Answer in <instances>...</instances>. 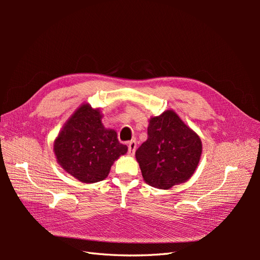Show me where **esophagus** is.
Returning <instances> with one entry per match:
<instances>
[{"mask_svg": "<svg viewBox=\"0 0 260 260\" xmlns=\"http://www.w3.org/2000/svg\"><path fill=\"white\" fill-rule=\"evenodd\" d=\"M136 149H137V142L135 140H132L128 143V154L130 156H133L136 153Z\"/></svg>", "mask_w": 260, "mask_h": 260, "instance_id": "1", "label": "esophagus"}]
</instances>
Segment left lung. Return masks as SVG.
Instances as JSON below:
<instances>
[{"label":"left lung","mask_w":260,"mask_h":260,"mask_svg":"<svg viewBox=\"0 0 260 260\" xmlns=\"http://www.w3.org/2000/svg\"><path fill=\"white\" fill-rule=\"evenodd\" d=\"M202 141L179 115L167 109L149 118L147 140L136 152L145 182L160 190L184 183L199 166Z\"/></svg>","instance_id":"8db88e82"}]
</instances>
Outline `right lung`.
Listing matches in <instances>:
<instances>
[{
    "mask_svg": "<svg viewBox=\"0 0 260 260\" xmlns=\"http://www.w3.org/2000/svg\"><path fill=\"white\" fill-rule=\"evenodd\" d=\"M100 108L83 103L62 125L54 140V154L59 166L82 183L104 180L115 160L128 152L117 132L102 123Z\"/></svg>",
    "mask_w": 260,
    "mask_h": 260,
    "instance_id": "right-lung-1",
    "label": "right lung"
}]
</instances>
